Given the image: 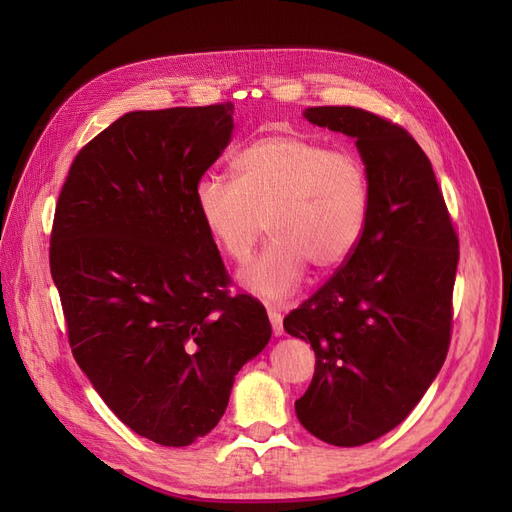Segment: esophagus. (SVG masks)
Listing matches in <instances>:
<instances>
[{"label": "esophagus", "mask_w": 512, "mask_h": 512, "mask_svg": "<svg viewBox=\"0 0 512 512\" xmlns=\"http://www.w3.org/2000/svg\"><path fill=\"white\" fill-rule=\"evenodd\" d=\"M267 314H269V320H271V327H273V335L275 337H280V335H284V324H282V312L280 309H277L275 305H269L267 307Z\"/></svg>", "instance_id": "obj_1"}]
</instances>
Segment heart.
<instances>
[{
    "label": "heart",
    "instance_id": "b5f03b06",
    "mask_svg": "<svg viewBox=\"0 0 512 512\" xmlns=\"http://www.w3.org/2000/svg\"><path fill=\"white\" fill-rule=\"evenodd\" d=\"M232 175H205L194 185L198 218L215 245L243 265L267 230L271 243L241 273L265 299H286L307 265H344L363 239L371 185L365 162L301 134L262 136L232 158Z\"/></svg>",
    "mask_w": 512,
    "mask_h": 512
}]
</instances>
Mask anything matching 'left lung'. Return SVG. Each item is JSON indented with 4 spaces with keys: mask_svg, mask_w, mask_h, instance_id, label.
<instances>
[{
    "mask_svg": "<svg viewBox=\"0 0 512 512\" xmlns=\"http://www.w3.org/2000/svg\"><path fill=\"white\" fill-rule=\"evenodd\" d=\"M314 126L356 138L371 203L363 239L331 280L284 318L316 352L294 410L333 446L395 429L446 359L459 239L425 151L397 123L354 106H314Z\"/></svg>",
    "mask_w": 512,
    "mask_h": 512,
    "instance_id": "1",
    "label": "left lung"
}]
</instances>
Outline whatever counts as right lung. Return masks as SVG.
<instances>
[{
  "mask_svg": "<svg viewBox=\"0 0 512 512\" xmlns=\"http://www.w3.org/2000/svg\"><path fill=\"white\" fill-rule=\"evenodd\" d=\"M232 113H126L79 151L55 207L51 275L74 359L121 423L162 446L207 436L271 339L262 303L228 294L194 205Z\"/></svg>",
  "mask_w": 512,
  "mask_h": 512,
  "instance_id": "add662e5",
  "label": "right lung"
}]
</instances>
